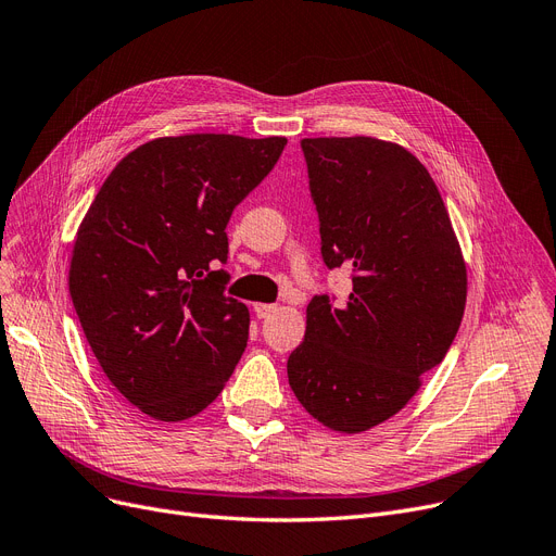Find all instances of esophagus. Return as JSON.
Listing matches in <instances>:
<instances>
[{
	"mask_svg": "<svg viewBox=\"0 0 556 556\" xmlns=\"http://www.w3.org/2000/svg\"><path fill=\"white\" fill-rule=\"evenodd\" d=\"M252 308H254V313H256V318H268V316H273V313L277 311L275 304H261V302L252 304Z\"/></svg>",
	"mask_w": 556,
	"mask_h": 556,
	"instance_id": "obj_1",
	"label": "esophagus"
}]
</instances>
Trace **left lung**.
<instances>
[{"mask_svg": "<svg viewBox=\"0 0 556 556\" xmlns=\"http://www.w3.org/2000/svg\"><path fill=\"white\" fill-rule=\"evenodd\" d=\"M327 268L348 265L343 306H306L288 383L306 412L338 433L368 431L408 404L445 358L468 295L450 213L427 167L372 136L304 138Z\"/></svg>", "mask_w": 556, "mask_h": 556, "instance_id": "left-lung-1", "label": "left lung"}]
</instances>
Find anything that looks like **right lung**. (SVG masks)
I'll use <instances>...</instances> for the list:
<instances>
[{
	"label": "right lung",
	"instance_id": "right-lung-1",
	"mask_svg": "<svg viewBox=\"0 0 556 556\" xmlns=\"http://www.w3.org/2000/svg\"><path fill=\"white\" fill-rule=\"evenodd\" d=\"M286 138L163 136L119 161L77 229L70 298L109 381L144 416L179 422L218 397L248 345L227 298V223Z\"/></svg>",
	"mask_w": 556,
	"mask_h": 556
}]
</instances>
